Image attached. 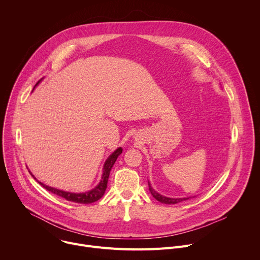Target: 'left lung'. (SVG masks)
<instances>
[{
    "instance_id": "left-lung-1",
    "label": "left lung",
    "mask_w": 260,
    "mask_h": 260,
    "mask_svg": "<svg viewBox=\"0 0 260 260\" xmlns=\"http://www.w3.org/2000/svg\"><path fill=\"white\" fill-rule=\"evenodd\" d=\"M148 186H149V191L151 192V194L153 196V198L155 200H157L158 202L162 203V204H167V205H174V204H178V203H181L183 201H187L190 199L189 198H178V199H175V198H168V197H165V196H161L160 193L156 192L152 187H151V184L150 182H148Z\"/></svg>"
}]
</instances>
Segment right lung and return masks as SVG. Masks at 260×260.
Returning <instances> with one entry per match:
<instances>
[{"instance_id":"add662e5","label":"right lung","mask_w":260,"mask_h":260,"mask_svg":"<svg viewBox=\"0 0 260 260\" xmlns=\"http://www.w3.org/2000/svg\"><path fill=\"white\" fill-rule=\"evenodd\" d=\"M42 79L38 81V83L35 85V87L42 81ZM121 153H122V148L118 147L117 149L106 159V161L104 164V168H103L102 179H101L100 183L96 185V186L93 189H91V190H88V191H85V192H80V193L70 192V191L60 190V189H57V188H54V187H51V186H47V185H45V184H43L41 182H39V183L42 185V186L45 189H47L48 191H50V192H52V193H54V194H56L58 197H61V198L66 199L67 201L74 202V203H78V204H91V203H94V202L99 201L104 196V193L106 191V188H107L108 179H109V175H110L111 169H112V167L114 166L117 157ZM30 175L35 178V176L31 173H30Z\"/></svg>"}]
</instances>
